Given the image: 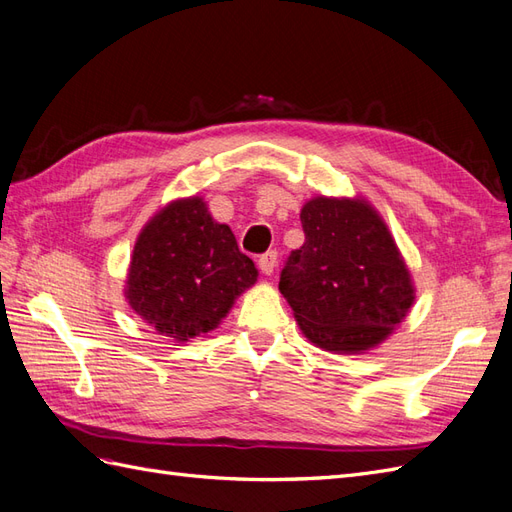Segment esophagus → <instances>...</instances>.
Returning a JSON list of instances; mask_svg holds the SVG:
<instances>
[{"instance_id":"esophagus-1","label":"esophagus","mask_w":512,"mask_h":512,"mask_svg":"<svg viewBox=\"0 0 512 512\" xmlns=\"http://www.w3.org/2000/svg\"><path fill=\"white\" fill-rule=\"evenodd\" d=\"M277 261H279L277 251H268L259 257V270L264 274H272L274 268H277Z\"/></svg>"}]
</instances>
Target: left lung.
Masks as SVG:
<instances>
[{
    "label": "left lung",
    "mask_w": 512,
    "mask_h": 512,
    "mask_svg": "<svg viewBox=\"0 0 512 512\" xmlns=\"http://www.w3.org/2000/svg\"><path fill=\"white\" fill-rule=\"evenodd\" d=\"M305 244L285 259L279 290L313 344L333 352L368 350L413 305L411 274L389 229L365 201L311 199Z\"/></svg>",
    "instance_id": "obj_1"
}]
</instances>
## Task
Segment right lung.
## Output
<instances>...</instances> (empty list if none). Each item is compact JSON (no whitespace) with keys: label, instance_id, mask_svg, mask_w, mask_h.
Here are the masks:
<instances>
[{"label":"right lung","instance_id":"right-lung-1","mask_svg":"<svg viewBox=\"0 0 512 512\" xmlns=\"http://www.w3.org/2000/svg\"><path fill=\"white\" fill-rule=\"evenodd\" d=\"M255 281L253 259L240 251L231 229L192 196L170 203L142 229L125 296L155 331L188 342L216 329Z\"/></svg>","mask_w":512,"mask_h":512}]
</instances>
